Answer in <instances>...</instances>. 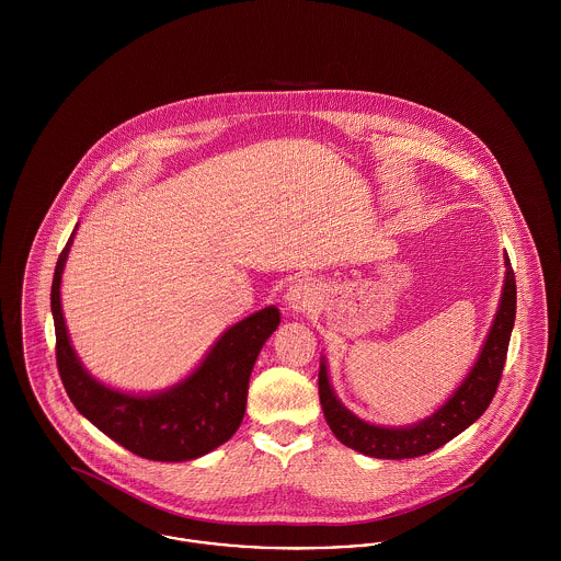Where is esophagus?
Returning a JSON list of instances; mask_svg holds the SVG:
<instances>
[{
  "label": "esophagus",
  "mask_w": 561,
  "mask_h": 561,
  "mask_svg": "<svg viewBox=\"0 0 561 561\" xmlns=\"http://www.w3.org/2000/svg\"><path fill=\"white\" fill-rule=\"evenodd\" d=\"M285 302L291 311H307L313 302H316V289L311 283H296L294 287H289Z\"/></svg>",
  "instance_id": "esophagus-1"
}]
</instances>
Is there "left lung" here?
Returning a JSON list of instances; mask_svg holds the SVG:
<instances>
[{"instance_id": "obj_1", "label": "left lung", "mask_w": 561, "mask_h": 561, "mask_svg": "<svg viewBox=\"0 0 561 561\" xmlns=\"http://www.w3.org/2000/svg\"><path fill=\"white\" fill-rule=\"evenodd\" d=\"M514 318H516V278H514L510 256L505 254V280H503V294H501L496 316L483 341L478 363L473 365L469 376L462 380V385L454 391L449 400L445 401L432 416L414 425H405V427L371 425L358 419L356 414H352L341 401L336 400L328 380L325 363L321 360L320 401L325 423L345 447L380 460L419 458L443 447L445 443L456 438L460 432H465L471 423H476L494 398L501 374H503L505 356H507Z\"/></svg>"}]
</instances>
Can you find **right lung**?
Listing matches in <instances>:
<instances>
[{
  "label": "right lung",
  "instance_id": "obj_1",
  "mask_svg": "<svg viewBox=\"0 0 561 561\" xmlns=\"http://www.w3.org/2000/svg\"><path fill=\"white\" fill-rule=\"evenodd\" d=\"M76 231L58 256L51 283L56 360L73 405L105 436L147 460H194L227 443L243 419L254 360L280 323L278 309L265 307L231 325L205 360L168 391L153 396L116 391L83 369L62 316L60 283Z\"/></svg>",
  "mask_w": 561,
  "mask_h": 561
}]
</instances>
